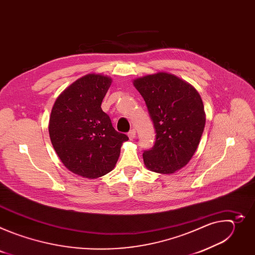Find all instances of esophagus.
I'll return each mask as SVG.
<instances>
[{
	"mask_svg": "<svg viewBox=\"0 0 255 255\" xmlns=\"http://www.w3.org/2000/svg\"><path fill=\"white\" fill-rule=\"evenodd\" d=\"M135 135H136V131L135 129H131L129 132H128V137L130 140H133L135 138Z\"/></svg>",
	"mask_w": 255,
	"mask_h": 255,
	"instance_id": "1",
	"label": "esophagus"
}]
</instances>
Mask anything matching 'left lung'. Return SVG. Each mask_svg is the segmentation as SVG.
Segmentation results:
<instances>
[{"label": "left lung", "instance_id": "left-lung-1", "mask_svg": "<svg viewBox=\"0 0 255 255\" xmlns=\"http://www.w3.org/2000/svg\"><path fill=\"white\" fill-rule=\"evenodd\" d=\"M143 97L155 129L153 147L143 152L148 169L170 174L183 168L195 154L205 128L206 114L197 90L167 72L133 81Z\"/></svg>", "mask_w": 255, "mask_h": 255}]
</instances>
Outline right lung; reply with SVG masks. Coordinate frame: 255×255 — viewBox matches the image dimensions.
Here are the masks:
<instances>
[{
	"label": "right lung",
	"mask_w": 255,
	"mask_h": 255,
	"mask_svg": "<svg viewBox=\"0 0 255 255\" xmlns=\"http://www.w3.org/2000/svg\"><path fill=\"white\" fill-rule=\"evenodd\" d=\"M111 84V78L89 74L67 87L51 110L48 131L55 152L67 169L86 178L110 172L129 139L101 108Z\"/></svg>",
	"instance_id": "1"
}]
</instances>
